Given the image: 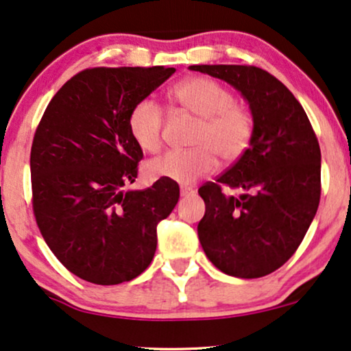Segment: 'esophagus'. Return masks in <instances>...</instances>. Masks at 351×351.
Segmentation results:
<instances>
[{
	"mask_svg": "<svg viewBox=\"0 0 351 351\" xmlns=\"http://www.w3.org/2000/svg\"><path fill=\"white\" fill-rule=\"evenodd\" d=\"M195 193V190L193 189H189V187H182L180 189V197H190Z\"/></svg>",
	"mask_w": 351,
	"mask_h": 351,
	"instance_id": "obj_1",
	"label": "esophagus"
}]
</instances>
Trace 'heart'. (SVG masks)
Returning a JSON list of instances; mask_svg holds the SVG:
<instances>
[{
	"instance_id": "1",
	"label": "heart",
	"mask_w": 351,
	"mask_h": 351,
	"mask_svg": "<svg viewBox=\"0 0 351 351\" xmlns=\"http://www.w3.org/2000/svg\"><path fill=\"white\" fill-rule=\"evenodd\" d=\"M172 99L200 119L192 138L193 149L169 151L146 164L151 179L189 185L210 176L218 158L234 162L245 153L254 136V115L236 104L231 89L205 76L184 80L172 89ZM164 110L154 99L145 97L128 114V132L138 148L156 153L162 145Z\"/></svg>"
}]
</instances>
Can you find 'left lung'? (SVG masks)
<instances>
[{"label":"left lung","instance_id":"obj_1","mask_svg":"<svg viewBox=\"0 0 351 351\" xmlns=\"http://www.w3.org/2000/svg\"><path fill=\"white\" fill-rule=\"evenodd\" d=\"M241 93L254 115L247 151L198 189V239L210 262L237 278H261L296 252L321 200V148L296 97L270 73L244 64H193ZM242 188L226 197L221 187Z\"/></svg>","mask_w":351,"mask_h":351}]
</instances>
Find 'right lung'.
<instances>
[{
  "label": "right lung",
  "mask_w": 351,
  "mask_h": 351,
  "mask_svg": "<svg viewBox=\"0 0 351 351\" xmlns=\"http://www.w3.org/2000/svg\"><path fill=\"white\" fill-rule=\"evenodd\" d=\"M176 68H90L55 94L30 151L37 226L71 274L96 285L141 275L158 245V223L179 200V185L159 179L125 190L143 151L128 132V114Z\"/></svg>",
  "instance_id": "1"
}]
</instances>
